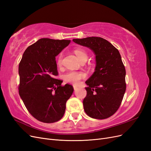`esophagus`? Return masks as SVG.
Segmentation results:
<instances>
[{"mask_svg": "<svg viewBox=\"0 0 151 151\" xmlns=\"http://www.w3.org/2000/svg\"><path fill=\"white\" fill-rule=\"evenodd\" d=\"M73 88H74V90H77V86L76 85H73Z\"/></svg>", "mask_w": 151, "mask_h": 151, "instance_id": "1", "label": "esophagus"}]
</instances>
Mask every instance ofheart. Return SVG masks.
Instances as JSON below:
<instances>
[{
    "mask_svg": "<svg viewBox=\"0 0 151 151\" xmlns=\"http://www.w3.org/2000/svg\"><path fill=\"white\" fill-rule=\"evenodd\" d=\"M74 53L76 55L77 57L79 58V60L81 61L83 59L87 58H88V55L86 52L83 49L77 48L74 50ZM63 60V55L62 53L59 54L57 58V65L58 66H61ZM86 77L84 73L81 72H74V71H70L67 72L66 74L63 75V79L65 80L67 83H69L72 84H77L79 83V81L84 79Z\"/></svg>",
    "mask_w": 151,
    "mask_h": 151,
    "instance_id": "obj_1",
    "label": "heart"
}]
</instances>
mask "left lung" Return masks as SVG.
<instances>
[{"label": "left lung", "instance_id": "1", "mask_svg": "<svg viewBox=\"0 0 151 151\" xmlns=\"http://www.w3.org/2000/svg\"><path fill=\"white\" fill-rule=\"evenodd\" d=\"M73 42L89 48L96 55L95 71L86 81L84 111L95 119L109 118L119 108L126 90V71L120 52L101 37L73 39Z\"/></svg>", "mask_w": 151, "mask_h": 151}]
</instances>
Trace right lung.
<instances>
[{
	"label": "right lung",
	"instance_id": "obj_1",
	"mask_svg": "<svg viewBox=\"0 0 151 151\" xmlns=\"http://www.w3.org/2000/svg\"><path fill=\"white\" fill-rule=\"evenodd\" d=\"M70 40L41 38L26 48L19 65V94L31 115L42 122L54 123L65 113L66 102L74 91L62 86L55 57Z\"/></svg>",
	"mask_w": 151,
	"mask_h": 151
}]
</instances>
